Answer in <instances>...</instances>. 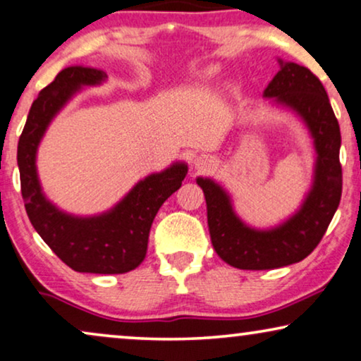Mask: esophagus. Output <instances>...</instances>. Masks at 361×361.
<instances>
[{"label":"esophagus","instance_id":"obj_1","mask_svg":"<svg viewBox=\"0 0 361 361\" xmlns=\"http://www.w3.org/2000/svg\"><path fill=\"white\" fill-rule=\"evenodd\" d=\"M195 168L196 170H200V171H206L208 170V168H211V165H213V160H211L209 157H206V155H200V157H196L195 158Z\"/></svg>","mask_w":361,"mask_h":361}]
</instances>
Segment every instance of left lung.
Segmentation results:
<instances>
[{
    "label": "left lung",
    "instance_id": "left-lung-1",
    "mask_svg": "<svg viewBox=\"0 0 361 361\" xmlns=\"http://www.w3.org/2000/svg\"><path fill=\"white\" fill-rule=\"evenodd\" d=\"M281 71L264 90V97L290 109L304 120L317 153L314 183L300 209L272 229H254L234 213L229 195L209 178H198L208 208L214 251L229 266L264 271L305 259L324 238L342 198L338 120L319 77L295 62L279 59Z\"/></svg>",
    "mask_w": 361,
    "mask_h": 361
}]
</instances>
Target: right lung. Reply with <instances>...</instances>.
Listing matches in <instances>:
<instances>
[{"label": "right lung", "instance_id": "right-lung-1", "mask_svg": "<svg viewBox=\"0 0 361 361\" xmlns=\"http://www.w3.org/2000/svg\"><path fill=\"white\" fill-rule=\"evenodd\" d=\"M107 79L100 69L71 66L62 69L32 102L18 143L21 195L27 218L57 257L77 272L123 274L138 267L147 256L148 234L160 206L185 180L188 166L173 163L138 181L107 213L90 218L57 209L42 193L36 171V152L47 125L84 85Z\"/></svg>", "mask_w": 361, "mask_h": 361}]
</instances>
